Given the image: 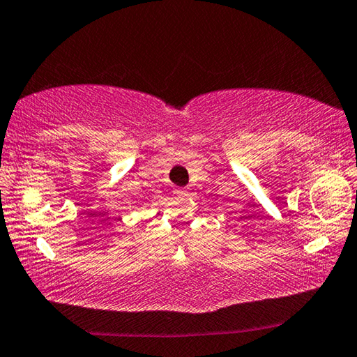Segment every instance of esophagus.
<instances>
[{
	"label": "esophagus",
	"instance_id": "1",
	"mask_svg": "<svg viewBox=\"0 0 357 357\" xmlns=\"http://www.w3.org/2000/svg\"><path fill=\"white\" fill-rule=\"evenodd\" d=\"M174 193H176V195H179V197H187V195H189V190H187V189H176V192H174Z\"/></svg>",
	"mask_w": 357,
	"mask_h": 357
}]
</instances>
